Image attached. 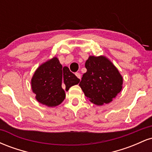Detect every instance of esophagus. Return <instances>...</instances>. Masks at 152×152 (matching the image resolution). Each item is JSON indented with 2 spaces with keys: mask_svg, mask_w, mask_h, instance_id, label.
Here are the masks:
<instances>
[{
  "mask_svg": "<svg viewBox=\"0 0 152 152\" xmlns=\"http://www.w3.org/2000/svg\"><path fill=\"white\" fill-rule=\"evenodd\" d=\"M76 74V76H77V78H79V79H81V74H79V73L76 72V74Z\"/></svg>",
  "mask_w": 152,
  "mask_h": 152,
  "instance_id": "34e87169",
  "label": "esophagus"
}]
</instances>
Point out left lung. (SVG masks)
Returning a JSON list of instances; mask_svg holds the SVG:
<instances>
[{"instance_id": "left-lung-1", "label": "left lung", "mask_w": 152, "mask_h": 152, "mask_svg": "<svg viewBox=\"0 0 152 152\" xmlns=\"http://www.w3.org/2000/svg\"><path fill=\"white\" fill-rule=\"evenodd\" d=\"M85 67L79 83L85 96L96 105L109 104L122 88L123 78L117 69L104 56H90Z\"/></svg>"}]
</instances>
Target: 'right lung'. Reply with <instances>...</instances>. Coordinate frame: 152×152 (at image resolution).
Masks as SVG:
<instances>
[{
  "label": "right lung",
  "mask_w": 152,
  "mask_h": 152,
  "mask_svg": "<svg viewBox=\"0 0 152 152\" xmlns=\"http://www.w3.org/2000/svg\"><path fill=\"white\" fill-rule=\"evenodd\" d=\"M79 81L69 68L63 67L58 59L54 57L38 68L31 80V87L38 102L51 107L64 100V89L68 91Z\"/></svg>",
  "instance_id": "1"
}]
</instances>
